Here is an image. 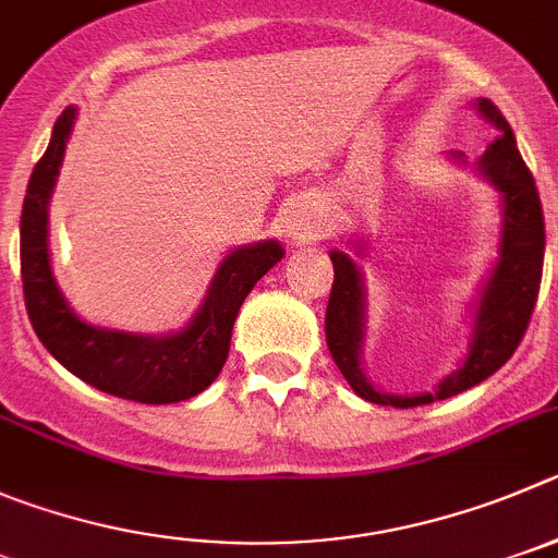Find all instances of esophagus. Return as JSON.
I'll use <instances>...</instances> for the list:
<instances>
[{
    "instance_id": "esophagus-1",
    "label": "esophagus",
    "mask_w": 558,
    "mask_h": 558,
    "mask_svg": "<svg viewBox=\"0 0 558 558\" xmlns=\"http://www.w3.org/2000/svg\"><path fill=\"white\" fill-rule=\"evenodd\" d=\"M322 220L316 215V208L311 203H294L286 215V233H289L291 242L308 244L319 236Z\"/></svg>"
}]
</instances>
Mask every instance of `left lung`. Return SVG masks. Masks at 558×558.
Returning a JSON list of instances; mask_svg holds the SVG:
<instances>
[{
	"instance_id": "1",
	"label": "left lung",
	"mask_w": 558,
	"mask_h": 558,
	"mask_svg": "<svg viewBox=\"0 0 558 558\" xmlns=\"http://www.w3.org/2000/svg\"><path fill=\"white\" fill-rule=\"evenodd\" d=\"M478 112L501 129V137L487 145L478 170L490 179L504 197L501 258L484 286L476 311V332L465 363L440 383L435 393L421 397H388L372 388L361 372L363 341V283L350 255L330 253L332 289L327 300L325 336L338 372L347 377L357 397L390 408H421L449 399L496 374L520 347L537 305L545 258V217L534 175L525 168L507 118L490 98H478Z\"/></svg>"
}]
</instances>
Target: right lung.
I'll list each match as a JSON object with an SVG mask.
<instances>
[{
  "label": "right lung",
  "instance_id": "1",
  "mask_svg": "<svg viewBox=\"0 0 558 558\" xmlns=\"http://www.w3.org/2000/svg\"><path fill=\"white\" fill-rule=\"evenodd\" d=\"M74 114L68 107L57 118L51 143L29 175L21 208V283L33 330L68 372L104 393L143 404L184 402L206 390L222 372L244 296L283 258V247L278 242H258L228 255L192 325L168 338L85 325L68 308L51 278L46 242V206Z\"/></svg>",
  "mask_w": 558,
  "mask_h": 558
}]
</instances>
